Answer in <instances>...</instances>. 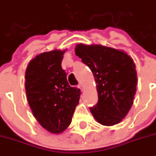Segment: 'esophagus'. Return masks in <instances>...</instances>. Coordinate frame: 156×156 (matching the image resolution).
<instances>
[{
    "instance_id": "1",
    "label": "esophagus",
    "mask_w": 156,
    "mask_h": 156,
    "mask_svg": "<svg viewBox=\"0 0 156 156\" xmlns=\"http://www.w3.org/2000/svg\"><path fill=\"white\" fill-rule=\"evenodd\" d=\"M78 87L80 89L81 91H83V90H84V87H83V84H82V83H80V84L78 85Z\"/></svg>"
}]
</instances>
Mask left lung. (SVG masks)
<instances>
[{
    "label": "left lung",
    "instance_id": "1",
    "mask_svg": "<svg viewBox=\"0 0 156 156\" xmlns=\"http://www.w3.org/2000/svg\"><path fill=\"white\" fill-rule=\"evenodd\" d=\"M75 54L93 73L98 101L90 108L94 119L105 126L119 124L133 104L137 74L130 56L102 45L77 44Z\"/></svg>",
    "mask_w": 156,
    "mask_h": 156
}]
</instances>
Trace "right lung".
Listing matches in <instances>:
<instances>
[{"mask_svg": "<svg viewBox=\"0 0 156 156\" xmlns=\"http://www.w3.org/2000/svg\"><path fill=\"white\" fill-rule=\"evenodd\" d=\"M63 50L43 52L30 61L25 73V90L32 114L51 133H63L71 124L80 90L69 84L62 68Z\"/></svg>", "mask_w": 156, "mask_h": 156, "instance_id": "add662e5", "label": "right lung"}]
</instances>
